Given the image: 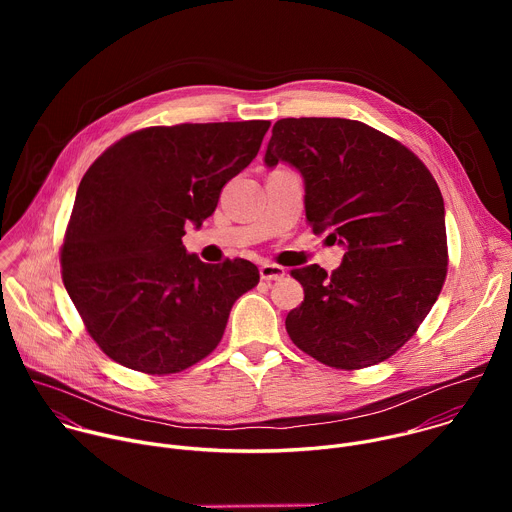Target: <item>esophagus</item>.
<instances>
[{
	"instance_id": "esophagus-1",
	"label": "esophagus",
	"mask_w": 512,
	"mask_h": 512,
	"mask_svg": "<svg viewBox=\"0 0 512 512\" xmlns=\"http://www.w3.org/2000/svg\"><path fill=\"white\" fill-rule=\"evenodd\" d=\"M259 275H261L263 281H277V279L285 277V269L275 265V263H263L259 267Z\"/></svg>"
}]
</instances>
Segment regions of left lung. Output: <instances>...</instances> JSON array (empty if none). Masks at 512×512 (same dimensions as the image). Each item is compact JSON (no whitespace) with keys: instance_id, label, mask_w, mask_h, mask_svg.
Returning a JSON list of instances; mask_svg holds the SVG:
<instances>
[{"instance_id":"left-lung-1","label":"left lung","mask_w":512,"mask_h":512,"mask_svg":"<svg viewBox=\"0 0 512 512\" xmlns=\"http://www.w3.org/2000/svg\"><path fill=\"white\" fill-rule=\"evenodd\" d=\"M304 176L306 218L344 247L338 269L291 271L304 302L285 318L300 350L356 371L393 356L419 328L448 273L444 198L405 145L367 123L287 117L273 125L269 168Z\"/></svg>"}]
</instances>
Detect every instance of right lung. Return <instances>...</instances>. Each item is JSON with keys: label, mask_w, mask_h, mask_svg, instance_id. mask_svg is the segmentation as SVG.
I'll use <instances>...</instances> for the list:
<instances>
[{"label": "right lung", "mask_w": 512, "mask_h": 512, "mask_svg": "<svg viewBox=\"0 0 512 512\" xmlns=\"http://www.w3.org/2000/svg\"><path fill=\"white\" fill-rule=\"evenodd\" d=\"M269 121L133 131L83 176L60 247L62 281L89 336L115 362L174 375L221 342L233 304L259 283L247 259L188 255L223 186L257 156Z\"/></svg>", "instance_id": "1"}]
</instances>
